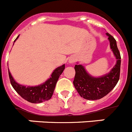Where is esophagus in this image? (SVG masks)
<instances>
[{
    "label": "esophagus",
    "instance_id": "esophagus-1",
    "mask_svg": "<svg viewBox=\"0 0 132 132\" xmlns=\"http://www.w3.org/2000/svg\"><path fill=\"white\" fill-rule=\"evenodd\" d=\"M75 61V59H73V58H72V59H69V63H73Z\"/></svg>",
    "mask_w": 132,
    "mask_h": 132
}]
</instances>
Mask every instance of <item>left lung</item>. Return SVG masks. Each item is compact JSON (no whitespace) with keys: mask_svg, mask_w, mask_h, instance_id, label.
Here are the masks:
<instances>
[{"mask_svg":"<svg viewBox=\"0 0 132 132\" xmlns=\"http://www.w3.org/2000/svg\"><path fill=\"white\" fill-rule=\"evenodd\" d=\"M110 48L113 51L117 62L108 74L101 77H93L87 73L81 65H75V75L73 85L81 97L87 100H98L108 94L118 82L120 73L121 56L117 47L116 39L106 33Z\"/></svg>","mask_w":132,"mask_h":132,"instance_id":"1","label":"left lung"}]
</instances>
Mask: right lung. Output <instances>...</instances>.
<instances>
[{"instance_id":"1","label":"right lung","mask_w":132,"mask_h":132,"mask_svg":"<svg viewBox=\"0 0 132 132\" xmlns=\"http://www.w3.org/2000/svg\"><path fill=\"white\" fill-rule=\"evenodd\" d=\"M18 37L19 36L16 38L14 42L18 39ZM64 69L65 65L55 69L52 73L51 77L45 82V83L38 87H25L20 85L15 82L9 71V75L12 87L23 98L31 103H40L48 101L52 98L56 83Z\"/></svg>"}]
</instances>
